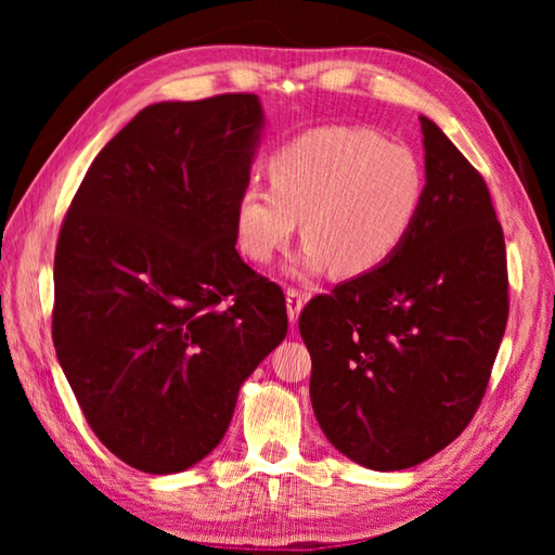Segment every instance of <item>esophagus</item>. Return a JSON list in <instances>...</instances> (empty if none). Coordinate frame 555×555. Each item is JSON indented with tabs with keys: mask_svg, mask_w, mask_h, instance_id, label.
<instances>
[{
	"mask_svg": "<svg viewBox=\"0 0 555 555\" xmlns=\"http://www.w3.org/2000/svg\"><path fill=\"white\" fill-rule=\"evenodd\" d=\"M306 306V294H300L296 288H288L286 291V311H288V321L296 323L300 311H304Z\"/></svg>",
	"mask_w": 555,
	"mask_h": 555,
	"instance_id": "34e87169",
	"label": "esophagus"
}]
</instances>
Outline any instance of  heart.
Returning a JSON list of instances; mask_svg holds the SVG:
<instances>
[{
	"instance_id": "heart-1",
	"label": "heart",
	"mask_w": 555,
	"mask_h": 555,
	"mask_svg": "<svg viewBox=\"0 0 555 555\" xmlns=\"http://www.w3.org/2000/svg\"><path fill=\"white\" fill-rule=\"evenodd\" d=\"M271 188L244 185L234 201L237 249L267 264L304 230L288 276L333 269L357 279L382 269L424 212L426 166L411 146L360 127L304 131L269 158Z\"/></svg>"
}]
</instances>
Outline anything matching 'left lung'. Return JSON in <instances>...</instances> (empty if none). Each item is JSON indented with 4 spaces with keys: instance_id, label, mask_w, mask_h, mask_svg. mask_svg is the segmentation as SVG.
Segmentation results:
<instances>
[{
    "instance_id": "obj_1",
    "label": "left lung",
    "mask_w": 555,
    "mask_h": 555,
    "mask_svg": "<svg viewBox=\"0 0 555 555\" xmlns=\"http://www.w3.org/2000/svg\"><path fill=\"white\" fill-rule=\"evenodd\" d=\"M426 205L382 269L304 308L311 403L352 463L391 473L463 434L504 337L506 251L482 176L421 117Z\"/></svg>"
}]
</instances>
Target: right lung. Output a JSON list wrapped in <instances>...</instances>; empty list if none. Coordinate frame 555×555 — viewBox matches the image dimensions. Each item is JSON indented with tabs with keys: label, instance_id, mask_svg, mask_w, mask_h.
Here are the masks:
<instances>
[{
	"label": "right lung",
	"instance_id": "obj_1",
	"mask_svg": "<svg viewBox=\"0 0 555 555\" xmlns=\"http://www.w3.org/2000/svg\"><path fill=\"white\" fill-rule=\"evenodd\" d=\"M264 125L257 95L149 105L65 215L55 354L95 436L142 473L210 455L244 379L286 337L284 294L234 249Z\"/></svg>",
	"mask_w": 555,
	"mask_h": 555
}]
</instances>
